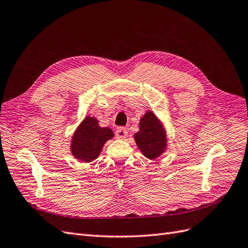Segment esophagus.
I'll return each mask as SVG.
<instances>
[{"mask_svg":"<svg viewBox=\"0 0 248 248\" xmlns=\"http://www.w3.org/2000/svg\"><path fill=\"white\" fill-rule=\"evenodd\" d=\"M127 130H126V128L124 127H119L117 130H116V137L118 139H121V140H124V139L127 137Z\"/></svg>","mask_w":248,"mask_h":248,"instance_id":"1","label":"esophagus"}]
</instances>
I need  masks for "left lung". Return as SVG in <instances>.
Segmentation results:
<instances>
[{"instance_id":"8db88e82","label":"left lung","mask_w":248,"mask_h":248,"mask_svg":"<svg viewBox=\"0 0 248 248\" xmlns=\"http://www.w3.org/2000/svg\"><path fill=\"white\" fill-rule=\"evenodd\" d=\"M140 130L135 134V140L143 155L148 159H156L166 149V135L159 119L147 111L140 121Z\"/></svg>"}]
</instances>
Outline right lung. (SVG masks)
<instances>
[{"label": "right lung", "instance_id": "right-lung-1", "mask_svg": "<svg viewBox=\"0 0 248 248\" xmlns=\"http://www.w3.org/2000/svg\"><path fill=\"white\" fill-rule=\"evenodd\" d=\"M113 137L108 127H100L98 120L86 117L77 128L71 141V153L83 162H93L101 154L104 144Z\"/></svg>", "mask_w": 248, "mask_h": 248}]
</instances>
